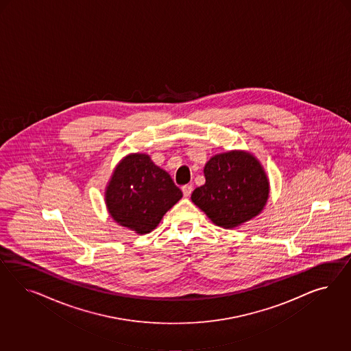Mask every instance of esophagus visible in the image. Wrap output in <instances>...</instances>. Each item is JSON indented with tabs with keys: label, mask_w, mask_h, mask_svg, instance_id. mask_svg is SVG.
I'll return each instance as SVG.
<instances>
[{
	"label": "esophagus",
	"mask_w": 351,
	"mask_h": 351,
	"mask_svg": "<svg viewBox=\"0 0 351 351\" xmlns=\"http://www.w3.org/2000/svg\"><path fill=\"white\" fill-rule=\"evenodd\" d=\"M181 189H182V194H184V197H189L191 194V191H193V185H191V184L184 185Z\"/></svg>",
	"instance_id": "esophagus-1"
}]
</instances>
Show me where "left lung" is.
Returning a JSON list of instances; mask_svg holds the SVG:
<instances>
[{"mask_svg": "<svg viewBox=\"0 0 351 351\" xmlns=\"http://www.w3.org/2000/svg\"><path fill=\"white\" fill-rule=\"evenodd\" d=\"M206 182L191 193V201L213 223L235 228L261 213L269 197L265 172L245 152L217 154L204 166Z\"/></svg>", "mask_w": 351, "mask_h": 351, "instance_id": "left-lung-1", "label": "left lung"}]
</instances>
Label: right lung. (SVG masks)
I'll use <instances>...</instances> for the list:
<instances>
[{"label": "right lung", "mask_w": 351, "mask_h": 351, "mask_svg": "<svg viewBox=\"0 0 351 351\" xmlns=\"http://www.w3.org/2000/svg\"><path fill=\"white\" fill-rule=\"evenodd\" d=\"M181 197L170 175L147 154H131L122 160L106 193L110 216L138 234L152 232Z\"/></svg>", "instance_id": "right-lung-1"}]
</instances>
